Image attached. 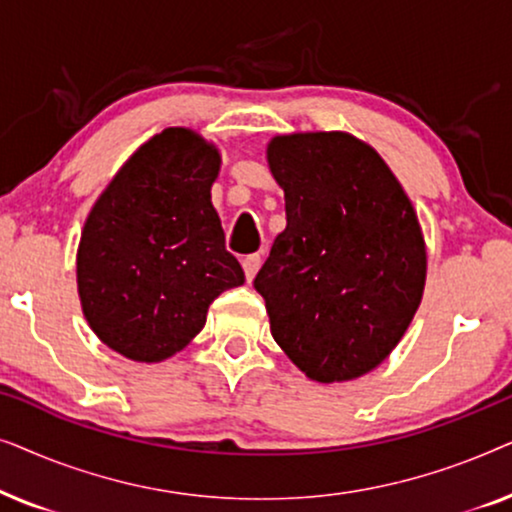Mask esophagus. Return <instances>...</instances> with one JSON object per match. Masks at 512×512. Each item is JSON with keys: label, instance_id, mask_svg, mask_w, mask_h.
<instances>
[{"label": "esophagus", "instance_id": "esophagus-1", "mask_svg": "<svg viewBox=\"0 0 512 512\" xmlns=\"http://www.w3.org/2000/svg\"><path fill=\"white\" fill-rule=\"evenodd\" d=\"M242 268H244V277H247V282H251V279L256 277L258 268H261V256L258 254H251L242 261Z\"/></svg>", "mask_w": 512, "mask_h": 512}]
</instances>
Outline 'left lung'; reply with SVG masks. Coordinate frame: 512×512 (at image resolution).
<instances>
[{
    "label": "left lung",
    "mask_w": 512,
    "mask_h": 512,
    "mask_svg": "<svg viewBox=\"0 0 512 512\" xmlns=\"http://www.w3.org/2000/svg\"><path fill=\"white\" fill-rule=\"evenodd\" d=\"M286 228L254 279L270 333L310 377L370 373L408 331L426 284V244L401 181L349 132H293L268 144Z\"/></svg>",
    "instance_id": "obj_1"
}]
</instances>
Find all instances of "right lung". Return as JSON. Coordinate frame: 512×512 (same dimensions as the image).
<instances>
[{
	"label": "right lung",
	"instance_id": "obj_1",
	"mask_svg": "<svg viewBox=\"0 0 512 512\" xmlns=\"http://www.w3.org/2000/svg\"><path fill=\"white\" fill-rule=\"evenodd\" d=\"M216 144L188 128L153 135L125 160L90 209L76 251L88 326L139 363L181 352L214 298L244 284L212 205Z\"/></svg>",
	"mask_w": 512,
	"mask_h": 512
}]
</instances>
